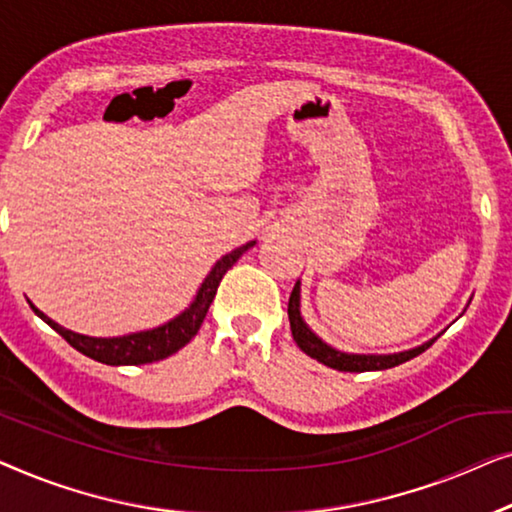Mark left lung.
<instances>
[{"mask_svg":"<svg viewBox=\"0 0 512 512\" xmlns=\"http://www.w3.org/2000/svg\"><path fill=\"white\" fill-rule=\"evenodd\" d=\"M287 315H290V329L294 336V343L299 345L301 350L306 352L308 357L318 359L320 364L329 366V369L336 371H350V373H362V371H383V369H392V366H399L408 359H413L429 348L436 338L431 341L417 345L413 350H403V352H394V355H352V352H341L336 348H331L320 336H315L311 327L306 325L304 318H301V285L297 280L294 290L290 294V304H287Z\"/></svg>","mask_w":512,"mask_h":512,"instance_id":"left-lung-1","label":"left lung"}]
</instances>
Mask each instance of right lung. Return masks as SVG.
<instances>
[{"mask_svg": "<svg viewBox=\"0 0 512 512\" xmlns=\"http://www.w3.org/2000/svg\"><path fill=\"white\" fill-rule=\"evenodd\" d=\"M255 241L246 243V246L232 250V253L222 255L211 273L204 278L201 283L197 297L190 306L185 308L181 315H176L174 320H169L167 325L148 329V331H136V334H127V336H113V338H95V336H83L76 334V331L64 329L43 315L37 306H32V311L39 315V318L46 322V325L53 327L57 334H60L64 341H67L71 348H76L78 352H83L85 357L95 359V362L102 364H111V366H139V364H150V362H160V359H167L174 355L187 345L197 334L201 322H204L208 308L213 304L215 292H218V285L225 273L232 269L243 253L248 248H253Z\"/></svg>", "mask_w": 512, "mask_h": 512, "instance_id": "right-lung-1", "label": "right lung"}]
</instances>
